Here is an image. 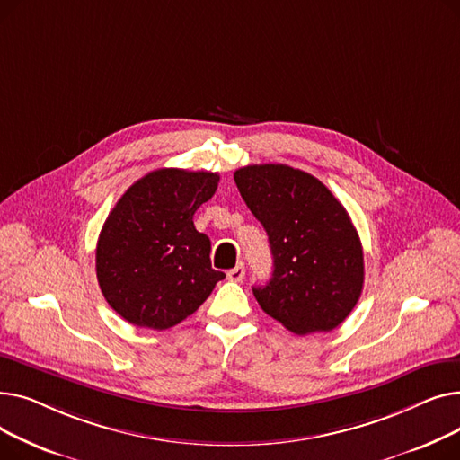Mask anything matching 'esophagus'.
<instances>
[{
    "instance_id": "obj_1",
    "label": "esophagus",
    "mask_w": 460,
    "mask_h": 460,
    "mask_svg": "<svg viewBox=\"0 0 460 460\" xmlns=\"http://www.w3.org/2000/svg\"><path fill=\"white\" fill-rule=\"evenodd\" d=\"M244 274H246L244 264H236L234 269H231V270L227 272V279H229V281H243V279H244Z\"/></svg>"
}]
</instances>
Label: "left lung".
Masks as SVG:
<instances>
[{
	"label": "left lung",
	"mask_w": 460,
	"mask_h": 460,
	"mask_svg": "<svg viewBox=\"0 0 460 460\" xmlns=\"http://www.w3.org/2000/svg\"><path fill=\"white\" fill-rule=\"evenodd\" d=\"M234 182L272 250L270 281L253 287L262 311L296 335L340 326L364 288V252L345 207L283 164L240 167Z\"/></svg>",
	"instance_id": "1"
}]
</instances>
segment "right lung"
<instances>
[{"instance_id": "right-lung-1", "label": "right lung", "mask_w": 460, "mask_h": 460, "mask_svg": "<svg viewBox=\"0 0 460 460\" xmlns=\"http://www.w3.org/2000/svg\"><path fill=\"white\" fill-rule=\"evenodd\" d=\"M220 175L164 167L117 201L96 243V278L106 302L139 328L167 330L208 298L226 274L210 264V240L193 214Z\"/></svg>"}]
</instances>
